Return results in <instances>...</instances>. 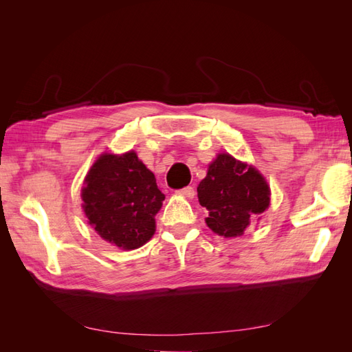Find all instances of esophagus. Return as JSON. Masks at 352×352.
Returning a JSON list of instances; mask_svg holds the SVG:
<instances>
[{
	"label": "esophagus",
	"instance_id": "esophagus-1",
	"mask_svg": "<svg viewBox=\"0 0 352 352\" xmlns=\"http://www.w3.org/2000/svg\"><path fill=\"white\" fill-rule=\"evenodd\" d=\"M177 194L184 195V197H186V198H194V197H195V189H194L192 186H185L184 189H179Z\"/></svg>",
	"mask_w": 352,
	"mask_h": 352
}]
</instances>
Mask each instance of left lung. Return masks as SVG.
Returning a JSON list of instances; mask_svg holds the SVG:
<instances>
[{
	"mask_svg": "<svg viewBox=\"0 0 352 352\" xmlns=\"http://www.w3.org/2000/svg\"><path fill=\"white\" fill-rule=\"evenodd\" d=\"M197 190L199 204L208 211L207 226L225 238L241 236L270 206V188L263 175L230 154L217 155Z\"/></svg>",
	"mask_w": 352,
	"mask_h": 352,
	"instance_id": "left-lung-1",
	"label": "left lung"
}]
</instances>
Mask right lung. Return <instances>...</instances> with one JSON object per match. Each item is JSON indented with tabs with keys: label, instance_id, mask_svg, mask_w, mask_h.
Masks as SVG:
<instances>
[{
	"label": "right lung",
	"instance_id": "add662e5",
	"mask_svg": "<svg viewBox=\"0 0 352 352\" xmlns=\"http://www.w3.org/2000/svg\"><path fill=\"white\" fill-rule=\"evenodd\" d=\"M82 208L98 235L116 247L136 250L155 232L164 194L135 151L102 154L85 177Z\"/></svg>",
	"mask_w": 352,
	"mask_h": 352
}]
</instances>
